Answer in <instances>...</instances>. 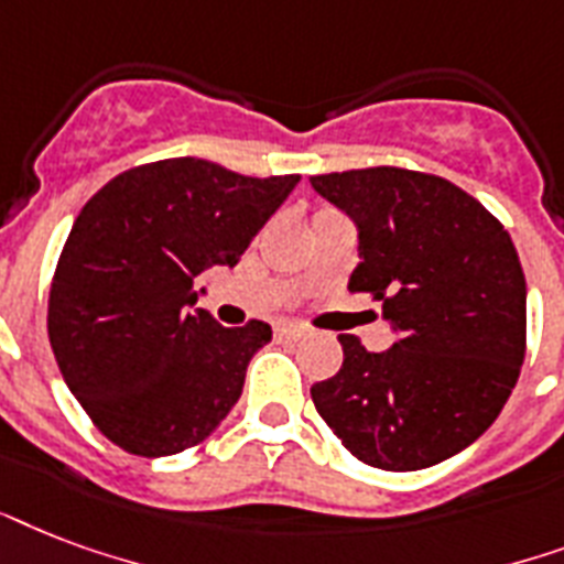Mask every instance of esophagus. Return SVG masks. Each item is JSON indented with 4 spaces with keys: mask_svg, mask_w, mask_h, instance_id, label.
I'll return each instance as SVG.
<instances>
[{
    "mask_svg": "<svg viewBox=\"0 0 564 564\" xmlns=\"http://www.w3.org/2000/svg\"><path fill=\"white\" fill-rule=\"evenodd\" d=\"M276 338L279 341H300V338H303V329H300L296 323H279Z\"/></svg>",
    "mask_w": 564,
    "mask_h": 564,
    "instance_id": "34e87169",
    "label": "esophagus"
}]
</instances>
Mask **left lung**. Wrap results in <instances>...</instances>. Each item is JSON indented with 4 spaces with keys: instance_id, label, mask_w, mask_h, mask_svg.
I'll use <instances>...</instances> for the list:
<instances>
[{
    "instance_id": "1",
    "label": "left lung",
    "mask_w": 564,
    "mask_h": 564,
    "mask_svg": "<svg viewBox=\"0 0 564 564\" xmlns=\"http://www.w3.org/2000/svg\"><path fill=\"white\" fill-rule=\"evenodd\" d=\"M359 232L350 291L382 300L394 344L338 335L344 365L314 409L352 456L423 470L470 447L512 394L527 344V282L503 226L447 178L400 167L312 176Z\"/></svg>"
}]
</instances>
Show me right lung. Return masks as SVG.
Here are the masks:
<instances>
[{"label":"right lung","mask_w":564,"mask_h":564,"mask_svg":"<svg viewBox=\"0 0 564 564\" xmlns=\"http://www.w3.org/2000/svg\"><path fill=\"white\" fill-rule=\"evenodd\" d=\"M300 176L252 178L203 159L126 170L69 229L50 291V344L105 438L159 459L194 447L232 412L270 341L194 308L196 276L235 268Z\"/></svg>","instance_id":"1"}]
</instances>
